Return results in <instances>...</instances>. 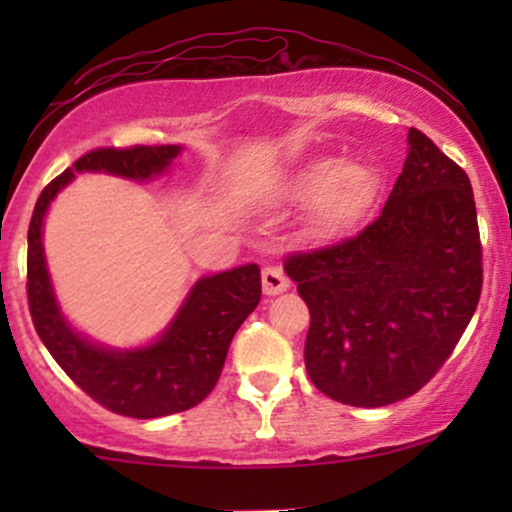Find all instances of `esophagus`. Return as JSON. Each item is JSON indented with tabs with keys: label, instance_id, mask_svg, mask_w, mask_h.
<instances>
[{
	"label": "esophagus",
	"instance_id": "obj_1",
	"mask_svg": "<svg viewBox=\"0 0 512 512\" xmlns=\"http://www.w3.org/2000/svg\"><path fill=\"white\" fill-rule=\"evenodd\" d=\"M289 289V279L281 272V267H264L262 269V291L264 296H279Z\"/></svg>",
	"mask_w": 512,
	"mask_h": 512
}]
</instances>
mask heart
I'll return each instance as SVG.
<instances>
[{"mask_svg":"<svg viewBox=\"0 0 512 512\" xmlns=\"http://www.w3.org/2000/svg\"><path fill=\"white\" fill-rule=\"evenodd\" d=\"M380 190V178L361 158H317L291 175L281 187L286 202L310 204L308 223L317 236H342L358 226Z\"/></svg>","mask_w":512,"mask_h":512,"instance_id":"obj_1","label":"heart"}]
</instances>
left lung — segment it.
<instances>
[{
  "label": "left lung",
  "instance_id": "left-lung-1",
  "mask_svg": "<svg viewBox=\"0 0 512 512\" xmlns=\"http://www.w3.org/2000/svg\"><path fill=\"white\" fill-rule=\"evenodd\" d=\"M383 211L356 238L286 260L310 310L305 368L327 397L385 407L421 390L467 330L481 293L472 185L411 127Z\"/></svg>",
  "mask_w": 512,
  "mask_h": 512
}]
</instances>
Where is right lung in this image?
Segmentation results:
<instances>
[{
    "instance_id": "1",
    "label": "right lung",
    "mask_w": 512,
    "mask_h": 512,
    "mask_svg": "<svg viewBox=\"0 0 512 512\" xmlns=\"http://www.w3.org/2000/svg\"><path fill=\"white\" fill-rule=\"evenodd\" d=\"M180 154L178 144L91 151L40 192L28 226V305L35 332L86 395L132 419L178 414L214 390L233 334L260 303V267L250 262L228 272L199 276L168 325L151 342L101 344L76 330L57 301L43 245L45 216L79 173L151 182L170 173Z\"/></svg>"
}]
</instances>
